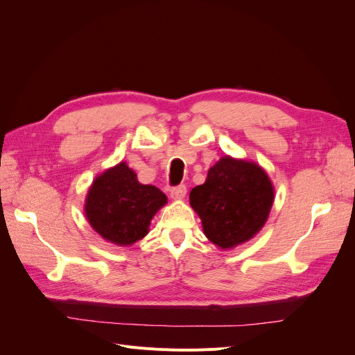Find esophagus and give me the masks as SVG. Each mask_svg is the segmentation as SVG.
<instances>
[{
	"label": "esophagus",
	"mask_w": 355,
	"mask_h": 355,
	"mask_svg": "<svg viewBox=\"0 0 355 355\" xmlns=\"http://www.w3.org/2000/svg\"><path fill=\"white\" fill-rule=\"evenodd\" d=\"M170 196H171V198H173V200H182V198L187 196V187L185 185H179V187L171 188Z\"/></svg>",
	"instance_id": "esophagus-1"
}]
</instances>
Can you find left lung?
Listing matches in <instances>:
<instances>
[{
	"label": "left lung",
	"mask_w": 355,
	"mask_h": 355,
	"mask_svg": "<svg viewBox=\"0 0 355 355\" xmlns=\"http://www.w3.org/2000/svg\"><path fill=\"white\" fill-rule=\"evenodd\" d=\"M206 237L220 249H232L262 230L274 202V187L265 170L252 161L222 157L202 185L189 194Z\"/></svg>",
	"instance_id": "obj_1"
}]
</instances>
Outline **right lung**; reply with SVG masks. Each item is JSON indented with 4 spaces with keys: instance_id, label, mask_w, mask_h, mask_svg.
Segmentation results:
<instances>
[{
    "instance_id": "right-lung-1",
    "label": "right lung",
    "mask_w": 355,
    "mask_h": 355,
    "mask_svg": "<svg viewBox=\"0 0 355 355\" xmlns=\"http://www.w3.org/2000/svg\"><path fill=\"white\" fill-rule=\"evenodd\" d=\"M166 202V194L154 185H142L123 161L93 180L84 213L102 239L132 245L148 234L154 214Z\"/></svg>"
}]
</instances>
